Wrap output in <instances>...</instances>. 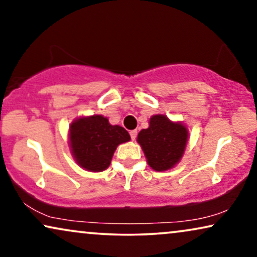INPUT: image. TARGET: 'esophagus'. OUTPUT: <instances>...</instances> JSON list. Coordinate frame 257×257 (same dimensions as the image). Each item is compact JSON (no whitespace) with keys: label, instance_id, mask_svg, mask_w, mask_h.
<instances>
[{"label":"esophagus","instance_id":"1","mask_svg":"<svg viewBox=\"0 0 257 257\" xmlns=\"http://www.w3.org/2000/svg\"><path fill=\"white\" fill-rule=\"evenodd\" d=\"M137 135H138V131H137V130H132V131L130 132V136H131L132 140H135L137 138Z\"/></svg>","mask_w":257,"mask_h":257}]
</instances>
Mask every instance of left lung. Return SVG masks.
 I'll list each match as a JSON object with an SVG mask.
<instances>
[{"mask_svg": "<svg viewBox=\"0 0 257 257\" xmlns=\"http://www.w3.org/2000/svg\"><path fill=\"white\" fill-rule=\"evenodd\" d=\"M188 136V128L181 121H172L165 114H154L150 118L149 127L138 133L137 142L149 166L164 172L173 168L184 157Z\"/></svg>", "mask_w": 257, "mask_h": 257, "instance_id": "1", "label": "left lung"}]
</instances>
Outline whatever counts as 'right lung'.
I'll return each mask as SVG.
<instances>
[{"label": "right lung", "mask_w": 257, "mask_h": 257, "mask_svg": "<svg viewBox=\"0 0 257 257\" xmlns=\"http://www.w3.org/2000/svg\"><path fill=\"white\" fill-rule=\"evenodd\" d=\"M131 140L128 132L111 125L101 114L79 117L70 124L69 145L76 164L90 172H101L110 166L114 151Z\"/></svg>", "instance_id": "obj_1"}]
</instances>
